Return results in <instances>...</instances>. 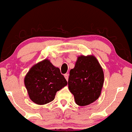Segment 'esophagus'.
<instances>
[{
	"instance_id": "obj_1",
	"label": "esophagus",
	"mask_w": 132,
	"mask_h": 132,
	"mask_svg": "<svg viewBox=\"0 0 132 132\" xmlns=\"http://www.w3.org/2000/svg\"><path fill=\"white\" fill-rule=\"evenodd\" d=\"M64 77L65 78H66V80L68 81V73H66V74H64Z\"/></svg>"
}]
</instances>
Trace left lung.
Listing matches in <instances>:
<instances>
[{"instance_id":"left-lung-1","label":"left lung","mask_w":132,"mask_h":132,"mask_svg":"<svg viewBox=\"0 0 132 132\" xmlns=\"http://www.w3.org/2000/svg\"><path fill=\"white\" fill-rule=\"evenodd\" d=\"M104 83L102 67L94 56L81 55L70 71L68 88L76 103L86 106L99 97Z\"/></svg>"}]
</instances>
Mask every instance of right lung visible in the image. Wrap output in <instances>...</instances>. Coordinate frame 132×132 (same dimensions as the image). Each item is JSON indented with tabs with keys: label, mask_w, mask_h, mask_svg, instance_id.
Instances as JSON below:
<instances>
[{
	"label": "right lung",
	"mask_w": 132,
	"mask_h": 132,
	"mask_svg": "<svg viewBox=\"0 0 132 132\" xmlns=\"http://www.w3.org/2000/svg\"><path fill=\"white\" fill-rule=\"evenodd\" d=\"M24 84L31 100L41 105L53 101L56 92L68 82L60 69L45 59L31 68L25 76Z\"/></svg>",
	"instance_id": "right-lung-1"
}]
</instances>
